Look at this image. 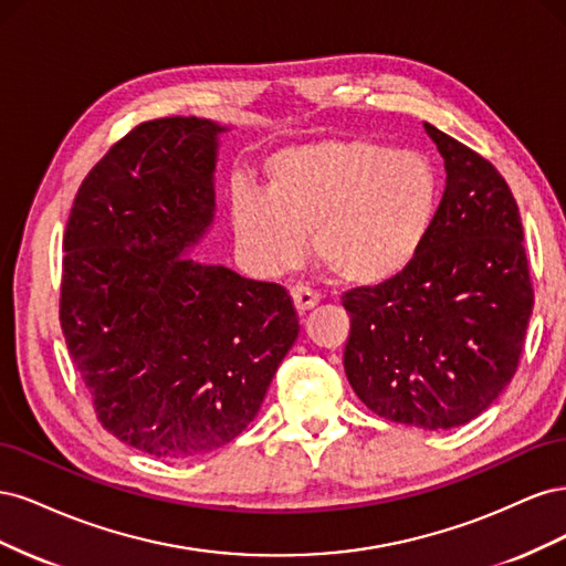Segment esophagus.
I'll return each mask as SVG.
<instances>
[{
  "instance_id": "obj_1",
  "label": "esophagus",
  "mask_w": 566,
  "mask_h": 566,
  "mask_svg": "<svg viewBox=\"0 0 566 566\" xmlns=\"http://www.w3.org/2000/svg\"><path fill=\"white\" fill-rule=\"evenodd\" d=\"M290 295H293V302H295V310L300 312V314H304V312H310V310H314V306L318 304V293H314L312 287H306V285H295L293 290H290Z\"/></svg>"
}]
</instances>
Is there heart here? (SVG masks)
Segmentation results:
<instances>
[{
  "instance_id": "b5f03b06",
  "label": "heart",
  "mask_w": 566,
  "mask_h": 566,
  "mask_svg": "<svg viewBox=\"0 0 566 566\" xmlns=\"http://www.w3.org/2000/svg\"><path fill=\"white\" fill-rule=\"evenodd\" d=\"M441 177L420 150L366 136H328L271 153L264 191L235 184L231 227L245 262L295 266L310 235L314 262L345 285L399 276L430 241Z\"/></svg>"
}]
</instances>
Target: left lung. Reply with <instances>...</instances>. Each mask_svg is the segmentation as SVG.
I'll list each match as a JSON object with an SVG mask.
<instances>
[{
	"label": "left lung",
	"instance_id": "left-lung-1",
	"mask_svg": "<svg viewBox=\"0 0 566 566\" xmlns=\"http://www.w3.org/2000/svg\"><path fill=\"white\" fill-rule=\"evenodd\" d=\"M447 188L430 241L399 276L342 295L345 373L385 420L451 430L499 399L517 370L531 310L520 208L486 158L427 125Z\"/></svg>",
	"mask_w": 566,
	"mask_h": 566
}]
</instances>
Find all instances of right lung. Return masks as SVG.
I'll return each mask as SVG.
<instances>
[{"label":"right lung","instance_id":"right-lung-1","mask_svg":"<svg viewBox=\"0 0 566 566\" xmlns=\"http://www.w3.org/2000/svg\"><path fill=\"white\" fill-rule=\"evenodd\" d=\"M224 132L134 127L84 177L63 238L61 328L96 418L165 460L241 434L300 333L283 285L184 254L212 224Z\"/></svg>","mask_w":566,"mask_h":566}]
</instances>
